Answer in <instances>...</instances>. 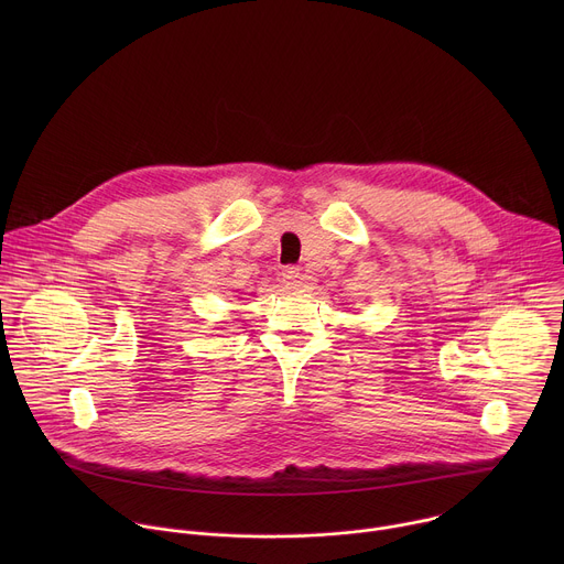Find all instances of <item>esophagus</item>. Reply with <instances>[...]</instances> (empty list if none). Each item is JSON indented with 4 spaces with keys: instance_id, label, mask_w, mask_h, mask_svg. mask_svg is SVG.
Returning <instances> with one entry per match:
<instances>
[{
    "instance_id": "34e87169",
    "label": "esophagus",
    "mask_w": 564,
    "mask_h": 564,
    "mask_svg": "<svg viewBox=\"0 0 564 564\" xmlns=\"http://www.w3.org/2000/svg\"><path fill=\"white\" fill-rule=\"evenodd\" d=\"M281 279H283V285L288 290H307L312 285L310 276L305 272H301L299 268H285L281 272Z\"/></svg>"
}]
</instances>
